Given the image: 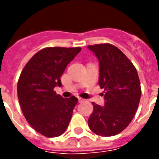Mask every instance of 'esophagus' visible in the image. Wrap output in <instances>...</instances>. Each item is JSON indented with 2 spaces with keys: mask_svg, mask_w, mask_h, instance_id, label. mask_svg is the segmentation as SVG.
Wrapping results in <instances>:
<instances>
[{
  "mask_svg": "<svg viewBox=\"0 0 159 159\" xmlns=\"http://www.w3.org/2000/svg\"><path fill=\"white\" fill-rule=\"evenodd\" d=\"M83 101H84V100H83V99H82V98H78V102H79V103L83 102Z\"/></svg>",
  "mask_w": 159,
  "mask_h": 159,
  "instance_id": "1",
  "label": "esophagus"
}]
</instances>
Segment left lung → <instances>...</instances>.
<instances>
[{"mask_svg":"<svg viewBox=\"0 0 159 159\" xmlns=\"http://www.w3.org/2000/svg\"><path fill=\"white\" fill-rule=\"evenodd\" d=\"M99 60V85L104 89V107L93 103L89 126L100 136L121 133L133 119L141 89L135 67L117 47L105 43L88 46Z\"/></svg>","mask_w":159,"mask_h":159,"instance_id":"8db88e82","label":"left lung"}]
</instances>
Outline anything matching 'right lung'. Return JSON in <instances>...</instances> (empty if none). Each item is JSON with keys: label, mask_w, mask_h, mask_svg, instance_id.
<instances>
[{"label": "right lung", "mask_w": 159, "mask_h": 159, "mask_svg": "<svg viewBox=\"0 0 159 159\" xmlns=\"http://www.w3.org/2000/svg\"><path fill=\"white\" fill-rule=\"evenodd\" d=\"M81 48H47L30 59L19 76L18 97L24 116L34 129L47 137L65 133L77 98L64 99L53 89Z\"/></svg>", "instance_id": "obj_1"}]
</instances>
